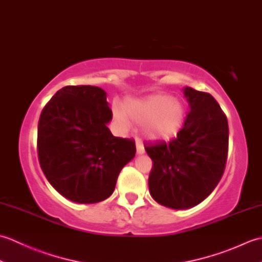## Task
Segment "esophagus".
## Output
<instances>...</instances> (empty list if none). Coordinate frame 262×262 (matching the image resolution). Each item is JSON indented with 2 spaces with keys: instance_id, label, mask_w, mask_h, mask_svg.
Masks as SVG:
<instances>
[{
  "instance_id": "obj_1",
  "label": "esophagus",
  "mask_w": 262,
  "mask_h": 262,
  "mask_svg": "<svg viewBox=\"0 0 262 262\" xmlns=\"http://www.w3.org/2000/svg\"><path fill=\"white\" fill-rule=\"evenodd\" d=\"M136 152L138 155L144 154V152H145V149H144V145L140 141H136Z\"/></svg>"
}]
</instances>
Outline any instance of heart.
Instances as JSON below:
<instances>
[{
    "mask_svg": "<svg viewBox=\"0 0 262 262\" xmlns=\"http://www.w3.org/2000/svg\"><path fill=\"white\" fill-rule=\"evenodd\" d=\"M118 124L129 127V119L145 125V135L154 141H168L177 136L186 117L185 104L178 98L168 94H151L142 99H129L124 103V111L114 109Z\"/></svg>",
    "mask_w": 262,
    "mask_h": 262,
    "instance_id": "heart-1",
    "label": "heart"
}]
</instances>
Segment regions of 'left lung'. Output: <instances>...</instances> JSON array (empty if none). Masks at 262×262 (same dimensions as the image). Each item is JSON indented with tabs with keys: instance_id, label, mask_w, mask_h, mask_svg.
I'll use <instances>...</instances> for the list:
<instances>
[{
	"instance_id": "obj_1",
	"label": "left lung",
	"mask_w": 262,
	"mask_h": 262,
	"mask_svg": "<svg viewBox=\"0 0 262 262\" xmlns=\"http://www.w3.org/2000/svg\"><path fill=\"white\" fill-rule=\"evenodd\" d=\"M189 111L182 129L169 143L146 144L153 161L148 178L155 202L173 209L202 203L224 173L229 149V125L209 93L183 89Z\"/></svg>"
}]
</instances>
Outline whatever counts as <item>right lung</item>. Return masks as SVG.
Segmentation results:
<instances>
[{
	"instance_id": "1",
	"label": "right lung",
	"mask_w": 262,
	"mask_h": 262,
	"mask_svg": "<svg viewBox=\"0 0 262 262\" xmlns=\"http://www.w3.org/2000/svg\"><path fill=\"white\" fill-rule=\"evenodd\" d=\"M107 93L92 85H68L42 109L38 159L49 183L72 202L94 204L113 194L121 169L134 159L135 142L115 137Z\"/></svg>"
}]
</instances>
